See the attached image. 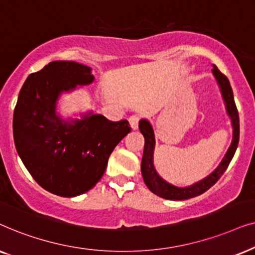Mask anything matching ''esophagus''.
Returning <instances> with one entry per match:
<instances>
[{
	"instance_id": "1",
	"label": "esophagus",
	"mask_w": 255,
	"mask_h": 255,
	"mask_svg": "<svg viewBox=\"0 0 255 255\" xmlns=\"http://www.w3.org/2000/svg\"><path fill=\"white\" fill-rule=\"evenodd\" d=\"M138 122H140V115L134 114V115H131V117L129 118V124H130L131 128H133V129H137Z\"/></svg>"
}]
</instances>
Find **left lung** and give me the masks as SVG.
<instances>
[{
    "label": "left lung",
    "mask_w": 255,
    "mask_h": 255,
    "mask_svg": "<svg viewBox=\"0 0 255 255\" xmlns=\"http://www.w3.org/2000/svg\"><path fill=\"white\" fill-rule=\"evenodd\" d=\"M213 76H215L217 83L219 85L220 92H222L224 103H225L226 111L229 117L232 121L233 127V140L231 143L229 150H227L226 155L224 156L223 161L220 162L218 168L216 169L212 174H210L208 177H205L202 181L195 183V184L185 186V188H177V186L169 184L165 182L161 176L157 174L154 167V148H155V135L154 130H152L151 125L149 121L142 119L138 124V128L142 135L144 136V150H143V157H142L141 163V171L142 177L145 185L151 192L158 197H162L164 199H170V201H184V199L192 198V197L199 196L204 193L206 190H209L216 182L220 178V176L224 174L229 167L231 159L233 158L234 152L237 150L239 143V114L238 110H237L236 103H234L233 98V91L231 87L230 81L227 79L225 74H223L218 70V67L213 65L212 70Z\"/></svg>",
    "instance_id": "obj_1"
}]
</instances>
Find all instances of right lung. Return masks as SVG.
I'll return each mask as SVG.
<instances>
[{
    "instance_id": "right-lung-1",
    "label": "right lung",
    "mask_w": 255,
    "mask_h": 255,
    "mask_svg": "<svg viewBox=\"0 0 255 255\" xmlns=\"http://www.w3.org/2000/svg\"><path fill=\"white\" fill-rule=\"evenodd\" d=\"M94 80L91 67L51 62L23 84L13 111V141L33 179L53 195L74 197L91 190L106 170L117 144L131 130L127 120L101 114L64 121L56 113L62 92Z\"/></svg>"
}]
</instances>
